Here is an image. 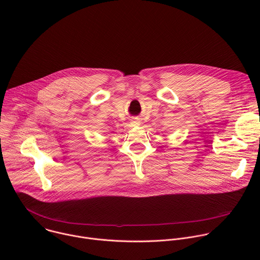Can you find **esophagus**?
Masks as SVG:
<instances>
[{
  "label": "esophagus",
  "instance_id": "obj_1",
  "mask_svg": "<svg viewBox=\"0 0 260 260\" xmlns=\"http://www.w3.org/2000/svg\"><path fill=\"white\" fill-rule=\"evenodd\" d=\"M139 120H136V119H134V120H132V123H134V124H139Z\"/></svg>",
  "mask_w": 260,
  "mask_h": 260
}]
</instances>
